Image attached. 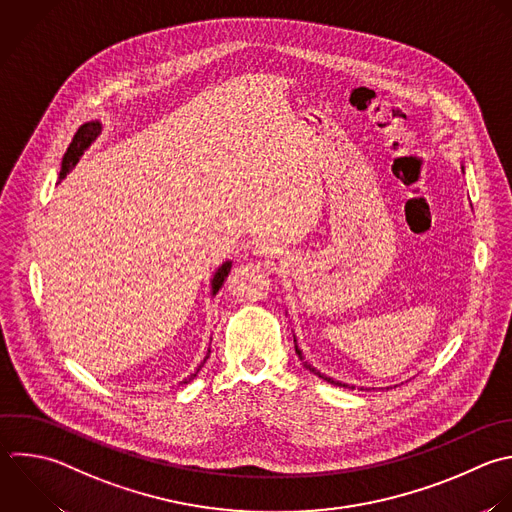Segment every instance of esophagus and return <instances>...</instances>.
<instances>
[{"mask_svg": "<svg viewBox=\"0 0 512 512\" xmlns=\"http://www.w3.org/2000/svg\"><path fill=\"white\" fill-rule=\"evenodd\" d=\"M254 254L256 256H262V258H266L270 264H274V266H280L284 260H286V254H284V250L280 248V246H276L274 242H258L256 246H254Z\"/></svg>", "mask_w": 512, "mask_h": 512, "instance_id": "1", "label": "esophagus"}]
</instances>
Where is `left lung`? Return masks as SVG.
I'll list each match as a JSON object with an SVG mask.
<instances>
[{"label":"left lung","mask_w":512,"mask_h":512,"mask_svg":"<svg viewBox=\"0 0 512 512\" xmlns=\"http://www.w3.org/2000/svg\"><path fill=\"white\" fill-rule=\"evenodd\" d=\"M462 172H464V168H462ZM294 348H296V354L302 358V350L298 348V344H296V336H294ZM306 368H310V372H314L318 378H322V380H326V382H330V384H334V386H342V388H352L354 390V386H348L346 382H340V380H334V378H330V376H326V374H322L320 370H316V368H312V366H306ZM360 390H370V388H360Z\"/></svg>","instance_id":"left-lung-1"}]
</instances>
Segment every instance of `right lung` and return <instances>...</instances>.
Listing matches in <instances>:
<instances>
[{"label": "right lung", "mask_w": 512, "mask_h": 512, "mask_svg": "<svg viewBox=\"0 0 512 512\" xmlns=\"http://www.w3.org/2000/svg\"><path fill=\"white\" fill-rule=\"evenodd\" d=\"M102 134V122L100 120H92V122H86L84 126H80V130L76 132V136H74V140H72V144H70V148H68V152L64 154V160H62V172H60V180H64L74 168H76V164L80 162V158L84 156V152L94 144V140L98 138ZM230 268H232V262L230 260H226L222 266H218V270L214 272V276H212V280H210V286H212V296H216V292L220 290V286H222V282H224V278L228 276V272H230ZM208 356H210V350H208V354L204 356V362L208 360ZM204 362L196 368V372L194 374H190L188 378H184L182 380V384H188L190 380H194V376L200 372V368L204 366Z\"/></svg>", "instance_id": "1"}]
</instances>
